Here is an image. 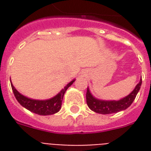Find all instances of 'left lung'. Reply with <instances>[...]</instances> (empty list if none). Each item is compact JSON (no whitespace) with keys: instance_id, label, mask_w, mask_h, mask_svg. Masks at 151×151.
<instances>
[{"instance_id":"obj_1","label":"left lung","mask_w":151,"mask_h":151,"mask_svg":"<svg viewBox=\"0 0 151 151\" xmlns=\"http://www.w3.org/2000/svg\"><path fill=\"white\" fill-rule=\"evenodd\" d=\"M141 85H142V79H140L139 82L136 85L134 90L130 94L117 101L103 100V99H97L92 96V93L90 92L89 88H88L86 92L87 104L92 111L101 114H114L122 110H124L129 107L132 103H133L134 99H136V95L140 89Z\"/></svg>"}]
</instances>
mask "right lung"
Listing matches in <instances>:
<instances>
[{"label": "right lung", "instance_id": "add662e5", "mask_svg": "<svg viewBox=\"0 0 151 151\" xmlns=\"http://www.w3.org/2000/svg\"><path fill=\"white\" fill-rule=\"evenodd\" d=\"M74 81H75V79H73L70 82L68 83L56 96H55L51 99H45V100L33 99L25 96L15 89V88L13 86L12 83V81H11V85H12L13 93L15 95L18 102L20 103V105L34 114L45 116V115L54 114L55 113L59 112V110L61 109L62 101L63 99L65 92Z\"/></svg>", "mask_w": 151, "mask_h": 151}]
</instances>
